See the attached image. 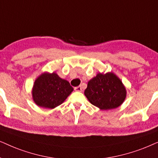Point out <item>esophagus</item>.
Instances as JSON below:
<instances>
[{
	"instance_id": "34e87169",
	"label": "esophagus",
	"mask_w": 158,
	"mask_h": 158,
	"mask_svg": "<svg viewBox=\"0 0 158 158\" xmlns=\"http://www.w3.org/2000/svg\"><path fill=\"white\" fill-rule=\"evenodd\" d=\"M74 89L77 92H81V91H82V88H81V86H78V87H75Z\"/></svg>"
}]
</instances>
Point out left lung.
I'll use <instances>...</instances> for the list:
<instances>
[{"label": "left lung", "instance_id": "obj_1", "mask_svg": "<svg viewBox=\"0 0 158 158\" xmlns=\"http://www.w3.org/2000/svg\"><path fill=\"white\" fill-rule=\"evenodd\" d=\"M85 94L93 106L106 110L116 108L123 103L127 89L113 73H98L88 81Z\"/></svg>", "mask_w": 158, "mask_h": 158}]
</instances>
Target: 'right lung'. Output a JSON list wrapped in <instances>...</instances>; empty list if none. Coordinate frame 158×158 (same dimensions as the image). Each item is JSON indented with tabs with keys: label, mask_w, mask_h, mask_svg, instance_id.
<instances>
[{
	"label": "right lung",
	"mask_w": 158,
	"mask_h": 158,
	"mask_svg": "<svg viewBox=\"0 0 158 158\" xmlns=\"http://www.w3.org/2000/svg\"><path fill=\"white\" fill-rule=\"evenodd\" d=\"M73 90L69 81L56 73L45 72L35 81L31 93L35 104L52 109L62 104Z\"/></svg>",
	"instance_id": "1"
}]
</instances>
